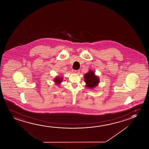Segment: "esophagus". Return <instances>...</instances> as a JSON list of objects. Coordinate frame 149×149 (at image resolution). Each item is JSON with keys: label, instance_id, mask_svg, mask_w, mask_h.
<instances>
[{"label": "esophagus", "instance_id": "34e87169", "mask_svg": "<svg viewBox=\"0 0 149 149\" xmlns=\"http://www.w3.org/2000/svg\"><path fill=\"white\" fill-rule=\"evenodd\" d=\"M73 72H74L75 73L79 74V72H80V71H79V70H73Z\"/></svg>", "mask_w": 149, "mask_h": 149}]
</instances>
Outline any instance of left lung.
Masks as SVG:
<instances>
[{"label":"left lung","instance_id":"left-lung-1","mask_svg":"<svg viewBox=\"0 0 149 149\" xmlns=\"http://www.w3.org/2000/svg\"><path fill=\"white\" fill-rule=\"evenodd\" d=\"M84 80L86 84V86L89 89L96 87L99 83V78L95 75V73L92 71H89L84 75Z\"/></svg>","mask_w":149,"mask_h":149}]
</instances>
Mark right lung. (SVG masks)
I'll return each mask as SVG.
<instances>
[{"instance_id":"right-lung-1","label":"right lung","mask_w":149,"mask_h":149,"mask_svg":"<svg viewBox=\"0 0 149 149\" xmlns=\"http://www.w3.org/2000/svg\"><path fill=\"white\" fill-rule=\"evenodd\" d=\"M62 80H63V78H62V77H59V76H57V77H56L54 79V82H55V83H56L57 85H58V84H60V83L62 82Z\"/></svg>"}]
</instances>
